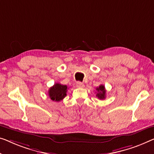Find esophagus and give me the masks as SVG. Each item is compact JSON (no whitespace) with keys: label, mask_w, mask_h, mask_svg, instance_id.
Listing matches in <instances>:
<instances>
[{"label":"esophagus","mask_w":154,"mask_h":154,"mask_svg":"<svg viewBox=\"0 0 154 154\" xmlns=\"http://www.w3.org/2000/svg\"><path fill=\"white\" fill-rule=\"evenodd\" d=\"M76 85H77V86L78 87V88H84V84L83 83H82V82H77L76 83Z\"/></svg>","instance_id":"1"}]
</instances>
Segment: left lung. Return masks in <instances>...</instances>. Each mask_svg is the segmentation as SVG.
<instances>
[{"mask_svg":"<svg viewBox=\"0 0 154 154\" xmlns=\"http://www.w3.org/2000/svg\"><path fill=\"white\" fill-rule=\"evenodd\" d=\"M96 90L97 91L96 96L100 100H104L105 97H106V90H105V87L104 85H100L99 87L96 88Z\"/></svg>","mask_w":154,"mask_h":154,"instance_id":"obj_1","label":"left lung"}]
</instances>
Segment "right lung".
Returning a JSON list of instances; mask_svg holds the SVG:
<instances>
[{
    "instance_id": "add662e5",
    "label": "right lung",
    "mask_w": 154,
    "mask_h": 154,
    "mask_svg": "<svg viewBox=\"0 0 154 154\" xmlns=\"http://www.w3.org/2000/svg\"><path fill=\"white\" fill-rule=\"evenodd\" d=\"M68 86L59 83L54 84L53 86L50 88L48 95L50 99L55 102H60L66 96Z\"/></svg>"
}]
</instances>
